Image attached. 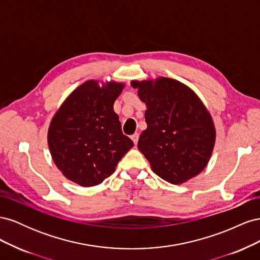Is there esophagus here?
<instances>
[{
	"label": "esophagus",
	"mask_w": 260,
	"mask_h": 260,
	"mask_svg": "<svg viewBox=\"0 0 260 260\" xmlns=\"http://www.w3.org/2000/svg\"><path fill=\"white\" fill-rule=\"evenodd\" d=\"M131 140L133 141V143L137 144L138 141H139V133H135V135L131 136Z\"/></svg>",
	"instance_id": "1"
}]
</instances>
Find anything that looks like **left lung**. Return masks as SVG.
Here are the masks:
<instances>
[{
  "label": "left lung",
  "instance_id": "obj_1",
  "mask_svg": "<svg viewBox=\"0 0 260 260\" xmlns=\"http://www.w3.org/2000/svg\"><path fill=\"white\" fill-rule=\"evenodd\" d=\"M145 103L147 128L138 148L155 174L172 184L186 182L205 169L216 142L211 115L196 93L166 77L132 80Z\"/></svg>",
  "mask_w": 260,
  "mask_h": 260
}]
</instances>
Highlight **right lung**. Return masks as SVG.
Here are the masks:
<instances>
[{"label": "right lung", "instance_id": "obj_1", "mask_svg": "<svg viewBox=\"0 0 260 260\" xmlns=\"http://www.w3.org/2000/svg\"><path fill=\"white\" fill-rule=\"evenodd\" d=\"M124 83L88 80L78 86L52 118L48 144L65 178L81 186L103 182L133 146L121 131L114 103Z\"/></svg>", "mask_w": 260, "mask_h": 260}]
</instances>
